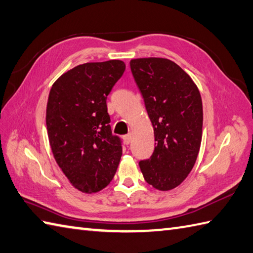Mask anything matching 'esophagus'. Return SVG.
Instances as JSON below:
<instances>
[{"label": "esophagus", "instance_id": "esophagus-1", "mask_svg": "<svg viewBox=\"0 0 253 253\" xmlns=\"http://www.w3.org/2000/svg\"><path fill=\"white\" fill-rule=\"evenodd\" d=\"M131 140H132V135H131V134H126V135L123 136V141H125L126 144H130Z\"/></svg>", "mask_w": 253, "mask_h": 253}]
</instances>
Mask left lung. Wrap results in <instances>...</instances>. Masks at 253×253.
I'll return each mask as SVG.
<instances>
[{
    "mask_svg": "<svg viewBox=\"0 0 253 253\" xmlns=\"http://www.w3.org/2000/svg\"><path fill=\"white\" fill-rule=\"evenodd\" d=\"M154 127L153 155L140 162L145 181L161 191L178 187L191 171L202 141L203 107L191 77L164 58L130 61Z\"/></svg>",
    "mask_w": 253,
    "mask_h": 253,
    "instance_id": "8db88e82",
    "label": "left lung"
}]
</instances>
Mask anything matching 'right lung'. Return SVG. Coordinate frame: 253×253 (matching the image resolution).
<instances>
[{"label": "right lung", "mask_w": 253, "mask_h": 253, "mask_svg": "<svg viewBox=\"0 0 253 253\" xmlns=\"http://www.w3.org/2000/svg\"><path fill=\"white\" fill-rule=\"evenodd\" d=\"M125 70L120 60L77 65L49 92L45 122L51 149L71 184L84 193L106 188L119 166L122 146L112 135L107 96Z\"/></svg>", "instance_id": "add662e5"}]
</instances>
